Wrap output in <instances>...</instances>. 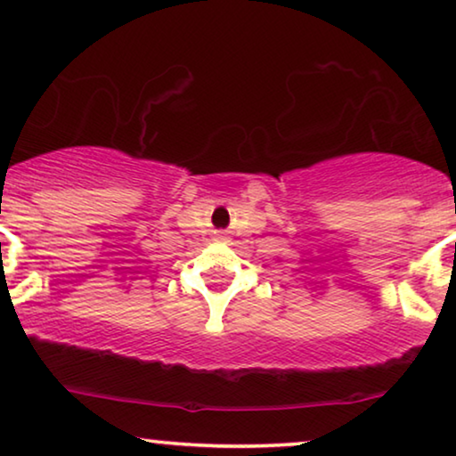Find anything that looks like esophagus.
<instances>
[{
    "mask_svg": "<svg viewBox=\"0 0 456 456\" xmlns=\"http://www.w3.org/2000/svg\"><path fill=\"white\" fill-rule=\"evenodd\" d=\"M217 236H220V239H222V234H217Z\"/></svg>",
    "mask_w": 456,
    "mask_h": 456,
    "instance_id": "1",
    "label": "esophagus"
}]
</instances>
